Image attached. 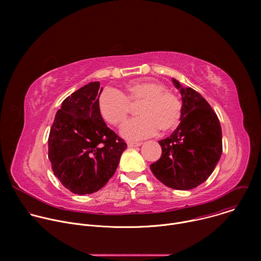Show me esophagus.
Segmentation results:
<instances>
[{"label":"esophagus","instance_id":"1","mask_svg":"<svg viewBox=\"0 0 261 261\" xmlns=\"http://www.w3.org/2000/svg\"><path fill=\"white\" fill-rule=\"evenodd\" d=\"M141 142H134V141H128V146L129 147H133V146H139L141 145Z\"/></svg>","mask_w":261,"mask_h":261}]
</instances>
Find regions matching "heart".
<instances>
[{
    "instance_id": "heart-1",
    "label": "heart",
    "mask_w": 261,
    "mask_h": 261,
    "mask_svg": "<svg viewBox=\"0 0 261 261\" xmlns=\"http://www.w3.org/2000/svg\"><path fill=\"white\" fill-rule=\"evenodd\" d=\"M137 105L140 116L129 121L122 129V134L127 138L141 139L154 135L158 129L168 132L180 122L182 106L179 98L156 81L131 82L121 93L107 90L98 98L101 117L113 126L124 124L132 106Z\"/></svg>"
}]
</instances>
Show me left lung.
<instances>
[{
  "label": "left lung",
  "mask_w": 261,
  "mask_h": 261,
  "mask_svg": "<svg viewBox=\"0 0 261 261\" xmlns=\"http://www.w3.org/2000/svg\"><path fill=\"white\" fill-rule=\"evenodd\" d=\"M172 82L181 95L180 123L159 141L161 157L150 167L167 187L190 190L207 179L220 160L222 130L214 109L198 92Z\"/></svg>",
  "instance_id": "8db88e82"
}]
</instances>
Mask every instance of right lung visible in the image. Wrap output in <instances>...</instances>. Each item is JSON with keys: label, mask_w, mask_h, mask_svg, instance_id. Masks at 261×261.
Masks as SVG:
<instances>
[{"label": "right lung", "mask_w": 261, "mask_h": 261, "mask_svg": "<svg viewBox=\"0 0 261 261\" xmlns=\"http://www.w3.org/2000/svg\"><path fill=\"white\" fill-rule=\"evenodd\" d=\"M99 82L67 97L48 137V159L55 175L74 194L97 192L114 175L127 143L103 121Z\"/></svg>", "instance_id": "1"}]
</instances>
